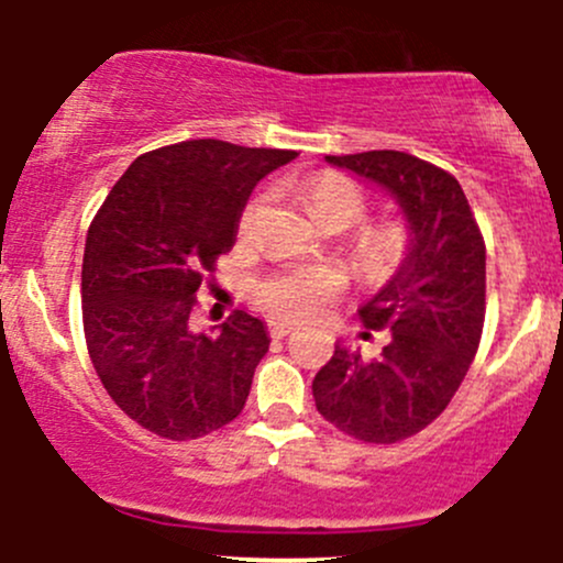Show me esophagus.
<instances>
[{"mask_svg": "<svg viewBox=\"0 0 563 563\" xmlns=\"http://www.w3.org/2000/svg\"><path fill=\"white\" fill-rule=\"evenodd\" d=\"M269 334H272V338L283 340V338H288V334H294V327H291V323L272 321V323H269Z\"/></svg>", "mask_w": 563, "mask_h": 563, "instance_id": "34e87169", "label": "esophagus"}]
</instances>
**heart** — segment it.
<instances>
[{"label":"heart","instance_id":"1","mask_svg":"<svg viewBox=\"0 0 563 563\" xmlns=\"http://www.w3.org/2000/svg\"><path fill=\"white\" fill-rule=\"evenodd\" d=\"M264 198L255 196L242 212V231H250L258 220ZM305 207L316 220L340 218L345 225L365 212L362 190L340 174H318L305 185ZM406 245V231L397 223H384L362 234L360 250L373 269H389L400 258ZM343 288V277L332 266H294L258 286V302L269 313L286 321H310L329 308Z\"/></svg>","mask_w":563,"mask_h":563}]
</instances>
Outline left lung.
<instances>
[{
	"mask_svg": "<svg viewBox=\"0 0 563 563\" xmlns=\"http://www.w3.org/2000/svg\"><path fill=\"white\" fill-rule=\"evenodd\" d=\"M327 163L400 203L408 247L387 286L360 308L365 327L389 329V343L371 362L334 345L313 378L316 408L365 444H395L441 417L474 362L485 323V240L460 181L433 163L395 150L327 155Z\"/></svg>",
	"mask_w": 563,
	"mask_h": 563,
	"instance_id": "8db88e82",
	"label": "left lung"
}]
</instances>
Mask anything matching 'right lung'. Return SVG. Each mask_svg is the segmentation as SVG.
Masks as SVG:
<instances>
[{
  "label": "right lung",
  "instance_id": "add662e5",
  "mask_svg": "<svg viewBox=\"0 0 563 563\" xmlns=\"http://www.w3.org/2000/svg\"><path fill=\"white\" fill-rule=\"evenodd\" d=\"M297 157L198 139L135 157L84 247V334L111 400L161 439H201L240 417L269 351L261 318L236 310L192 332L196 291L236 242L253 187Z\"/></svg>",
  "mask_w": 563,
  "mask_h": 563
}]
</instances>
